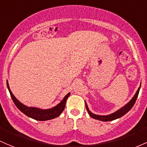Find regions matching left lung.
Instances as JSON below:
<instances>
[{"instance_id": "8db88e82", "label": "left lung", "mask_w": 147, "mask_h": 147, "mask_svg": "<svg viewBox=\"0 0 147 147\" xmlns=\"http://www.w3.org/2000/svg\"><path fill=\"white\" fill-rule=\"evenodd\" d=\"M140 87H141V84H140V87L138 88V91H137L136 93H135V96H133V98H132V99L130 100L129 101L126 105H125L123 107H122L121 109H118V110L116 111V112H114V113H112V114H108V115H98V114H93V113H92L91 111L89 110L86 102H85L87 112H88V114L91 116L92 118L97 119V120H99V121H113V120H115V119H117L121 118V117H123V115H125L127 112H128L131 109V108L133 107V105L135 103V101H136L137 98H138V94H139Z\"/></svg>"}]
</instances>
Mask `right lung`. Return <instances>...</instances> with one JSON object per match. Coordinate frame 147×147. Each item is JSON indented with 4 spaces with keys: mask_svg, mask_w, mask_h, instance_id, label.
I'll return each instance as SVG.
<instances>
[{
    "mask_svg": "<svg viewBox=\"0 0 147 147\" xmlns=\"http://www.w3.org/2000/svg\"><path fill=\"white\" fill-rule=\"evenodd\" d=\"M7 86L8 91L10 93L11 98H12V100L17 107L18 108L19 110L22 112H23L24 114L28 116L30 118L35 119L37 121H47L50 119H53L56 118L63 112L65 107V102L67 100V98L70 96V93H68L67 95L63 98V99L61 100L60 103L56 105L55 107L50 108V109H40L38 107H28V106L25 105L23 103L19 102L18 100L16 98L15 96L12 94V91H11L10 88H9V84H8V82L7 80Z\"/></svg>",
    "mask_w": 147,
    "mask_h": 147,
    "instance_id": "obj_1",
    "label": "right lung"
}]
</instances>
